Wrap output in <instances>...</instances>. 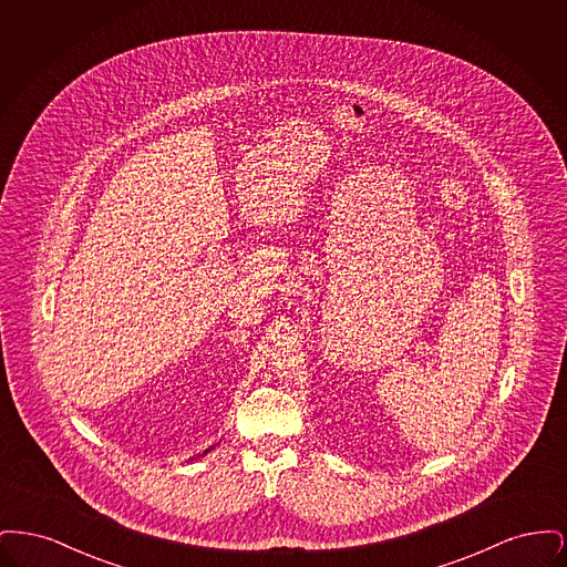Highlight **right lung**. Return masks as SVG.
<instances>
[{
    "mask_svg": "<svg viewBox=\"0 0 567 567\" xmlns=\"http://www.w3.org/2000/svg\"><path fill=\"white\" fill-rule=\"evenodd\" d=\"M208 451H210V449H208ZM208 451H204V453H208Z\"/></svg>",
    "mask_w": 567,
    "mask_h": 567,
    "instance_id": "obj_1",
    "label": "right lung"
}]
</instances>
